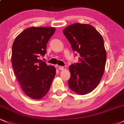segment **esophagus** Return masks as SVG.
<instances>
[{
  "label": "esophagus",
  "instance_id": "34e87169",
  "mask_svg": "<svg viewBox=\"0 0 124 124\" xmlns=\"http://www.w3.org/2000/svg\"><path fill=\"white\" fill-rule=\"evenodd\" d=\"M58 68H59V70H63L64 67H63V66H58Z\"/></svg>",
  "mask_w": 124,
  "mask_h": 124
}]
</instances>
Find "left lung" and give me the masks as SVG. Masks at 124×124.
Wrapping results in <instances>:
<instances>
[{
	"instance_id": "1",
	"label": "left lung",
	"mask_w": 124,
	"mask_h": 124,
	"mask_svg": "<svg viewBox=\"0 0 124 124\" xmlns=\"http://www.w3.org/2000/svg\"><path fill=\"white\" fill-rule=\"evenodd\" d=\"M63 32L73 51L79 55V62L69 66V86L78 94H87L98 86L104 74L107 59L104 39L88 24H70Z\"/></svg>"
}]
</instances>
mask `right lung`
Listing matches in <instances>:
<instances>
[{
    "label": "right lung",
    "mask_w": 124,
    "mask_h": 124,
    "mask_svg": "<svg viewBox=\"0 0 124 124\" xmlns=\"http://www.w3.org/2000/svg\"><path fill=\"white\" fill-rule=\"evenodd\" d=\"M55 31L54 28L31 27L24 30L12 45V64L22 89L35 100L47 93L56 74L55 67L41 61L46 45Z\"/></svg>",
    "instance_id": "add662e5"
}]
</instances>
